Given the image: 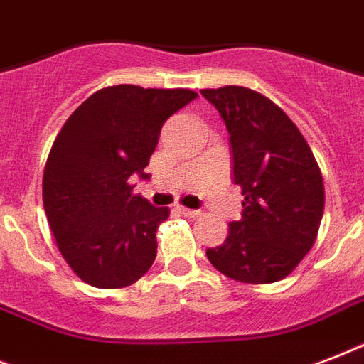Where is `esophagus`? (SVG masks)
<instances>
[{
    "label": "esophagus",
    "instance_id": "esophagus-1",
    "mask_svg": "<svg viewBox=\"0 0 364 364\" xmlns=\"http://www.w3.org/2000/svg\"><path fill=\"white\" fill-rule=\"evenodd\" d=\"M176 210L179 211L181 215H185V217H198L200 215L198 210H188V208H183V205H177Z\"/></svg>",
    "mask_w": 364,
    "mask_h": 364
}]
</instances>
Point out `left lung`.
<instances>
[{
	"instance_id": "1",
	"label": "left lung",
	"mask_w": 364,
	"mask_h": 364,
	"mask_svg": "<svg viewBox=\"0 0 364 364\" xmlns=\"http://www.w3.org/2000/svg\"><path fill=\"white\" fill-rule=\"evenodd\" d=\"M227 124L232 177L245 196L227 240L205 251L227 277L274 283L316 242L325 208L323 177L308 143L274 102L245 87L200 90Z\"/></svg>"
}]
</instances>
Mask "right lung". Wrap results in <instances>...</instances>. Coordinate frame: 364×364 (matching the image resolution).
Returning <instances> with one entry per match:
<instances>
[{
  "label": "right lung",
  "mask_w": 364,
  "mask_h": 364,
  "mask_svg": "<svg viewBox=\"0 0 364 364\" xmlns=\"http://www.w3.org/2000/svg\"><path fill=\"white\" fill-rule=\"evenodd\" d=\"M198 94L187 88H102L85 100L54 139L43 173L48 225L71 270L100 289L137 282L156 257L168 208L132 194L168 119Z\"/></svg>",
  "instance_id": "obj_1"
}]
</instances>
